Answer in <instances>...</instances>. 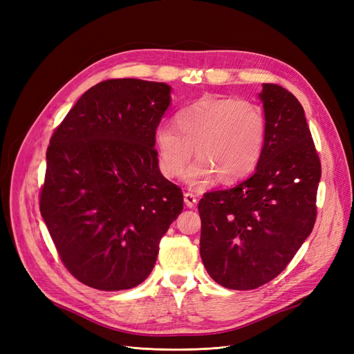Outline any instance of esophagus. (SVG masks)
Masks as SVG:
<instances>
[{
	"mask_svg": "<svg viewBox=\"0 0 354 354\" xmlns=\"http://www.w3.org/2000/svg\"><path fill=\"white\" fill-rule=\"evenodd\" d=\"M196 202H198V199L194 194H189V192L187 194H185V203L187 208H194L196 205Z\"/></svg>",
	"mask_w": 354,
	"mask_h": 354,
	"instance_id": "1",
	"label": "esophagus"
}]
</instances>
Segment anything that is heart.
<instances>
[{
    "mask_svg": "<svg viewBox=\"0 0 354 354\" xmlns=\"http://www.w3.org/2000/svg\"><path fill=\"white\" fill-rule=\"evenodd\" d=\"M266 134V116L259 104L203 95L176 115V127L156 128L159 167L164 176L180 177L195 147L199 158L186 173L190 186L201 187L214 176L233 183L259 165Z\"/></svg>",
    "mask_w": 354,
    "mask_h": 354,
    "instance_id": "1",
    "label": "heart"
}]
</instances>
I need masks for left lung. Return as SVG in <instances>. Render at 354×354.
<instances>
[{
  "label": "left lung",
  "mask_w": 354,
  "mask_h": 354,
  "mask_svg": "<svg viewBox=\"0 0 354 354\" xmlns=\"http://www.w3.org/2000/svg\"><path fill=\"white\" fill-rule=\"evenodd\" d=\"M264 151L254 174L198 203L201 259L218 285L245 291L279 274L312 233L320 160L295 95L263 84Z\"/></svg>",
  "instance_id": "1"
}]
</instances>
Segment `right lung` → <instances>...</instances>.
<instances>
[{"instance_id": "obj_1", "label": "right lung", "mask_w": 354, "mask_h": 354, "mask_svg": "<svg viewBox=\"0 0 354 354\" xmlns=\"http://www.w3.org/2000/svg\"><path fill=\"white\" fill-rule=\"evenodd\" d=\"M169 93L165 82H99L51 136L39 211L62 263L84 285H140L183 211V192L160 174L155 149Z\"/></svg>"}]
</instances>
